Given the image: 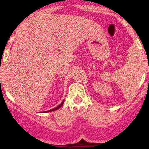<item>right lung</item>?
I'll return each instance as SVG.
<instances>
[{
	"mask_svg": "<svg viewBox=\"0 0 149 149\" xmlns=\"http://www.w3.org/2000/svg\"><path fill=\"white\" fill-rule=\"evenodd\" d=\"M64 100L63 101H62V103H61L60 105H58V106L56 107V108H53V109H52V110H47V111H45V113H48V112L54 111V110H57V109L60 108L62 106V105H63V104H64Z\"/></svg>",
	"mask_w": 149,
	"mask_h": 149,
	"instance_id": "add662e5",
	"label": "right lung"
}]
</instances>
